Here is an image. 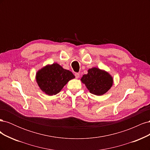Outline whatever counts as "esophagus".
<instances>
[{"mask_svg": "<svg viewBox=\"0 0 150 150\" xmlns=\"http://www.w3.org/2000/svg\"><path fill=\"white\" fill-rule=\"evenodd\" d=\"M75 77H76V78H79V74L78 73V72H76Z\"/></svg>", "mask_w": 150, "mask_h": 150, "instance_id": "esophagus-1", "label": "esophagus"}]
</instances>
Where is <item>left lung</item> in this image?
<instances>
[{"label": "left lung", "instance_id": "8db88e82", "mask_svg": "<svg viewBox=\"0 0 150 150\" xmlns=\"http://www.w3.org/2000/svg\"><path fill=\"white\" fill-rule=\"evenodd\" d=\"M88 72V73L83 75L81 80L91 93L101 96L111 88L112 78L107 72L96 67L91 68Z\"/></svg>", "mask_w": 150, "mask_h": 150}]
</instances>
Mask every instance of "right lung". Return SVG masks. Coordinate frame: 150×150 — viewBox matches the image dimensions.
I'll return each mask as SVG.
<instances>
[{"mask_svg":"<svg viewBox=\"0 0 150 150\" xmlns=\"http://www.w3.org/2000/svg\"><path fill=\"white\" fill-rule=\"evenodd\" d=\"M74 78L72 72L63 69L57 63L43 67L36 74L40 89L49 96L59 93L68 81Z\"/></svg>","mask_w":150,"mask_h":150,"instance_id":"right-lung-1","label":"right lung"}]
</instances>
